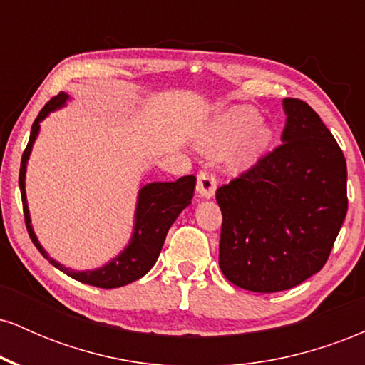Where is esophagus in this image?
Segmentation results:
<instances>
[{
	"label": "esophagus",
	"mask_w": 365,
	"mask_h": 365,
	"mask_svg": "<svg viewBox=\"0 0 365 365\" xmlns=\"http://www.w3.org/2000/svg\"><path fill=\"white\" fill-rule=\"evenodd\" d=\"M216 192V178L211 173V170H202L197 175V194L202 199H211Z\"/></svg>",
	"instance_id": "1"
}]
</instances>
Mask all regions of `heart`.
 <instances>
[{"instance_id": "obj_1", "label": "heart", "mask_w": 365, "mask_h": 365, "mask_svg": "<svg viewBox=\"0 0 365 365\" xmlns=\"http://www.w3.org/2000/svg\"><path fill=\"white\" fill-rule=\"evenodd\" d=\"M274 140V130L250 106H233L217 115L200 132L199 148L206 153H223L232 170L252 168Z\"/></svg>"}]
</instances>
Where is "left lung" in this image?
Instances as JSON below:
<instances>
[{
	"label": "left lung",
	"mask_w": 365,
	"mask_h": 365,
	"mask_svg": "<svg viewBox=\"0 0 365 365\" xmlns=\"http://www.w3.org/2000/svg\"><path fill=\"white\" fill-rule=\"evenodd\" d=\"M283 144L216 190L221 271L257 293L288 290L321 271L349 209L338 142L307 103L283 99Z\"/></svg>",
	"instance_id": "8db88e82"
}]
</instances>
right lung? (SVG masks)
<instances>
[{"mask_svg": "<svg viewBox=\"0 0 365 365\" xmlns=\"http://www.w3.org/2000/svg\"><path fill=\"white\" fill-rule=\"evenodd\" d=\"M70 99L68 94L60 92L58 96L49 101L41 110L34 123H32L31 137H29V144L24 150L22 163H20V175H19V185L22 192V202H24V215L25 225H27V232L31 240L34 242L41 254L53 264L54 267L68 274L70 278L77 279V282L92 284L98 288H118L125 284L135 282L149 273L150 267L154 266L161 252L163 244H165L166 233H168L170 226L175 223L180 212L187 206H190L192 197H194L195 188V177L194 175H187V177L178 178L177 182H153L148 185H142L137 195V206L135 216H133V232L130 237L127 247L118 255L106 262L104 266L98 269H87V271H75L70 267H65L44 250L41 242L37 240V235L32 228L31 223V212H29L27 195H25V173H27V161L31 158L32 145L39 135L41 121H43L49 113L60 110Z\"/></svg>", "mask_w": 365, "mask_h": 365, "instance_id": "right-lung-1", "label": "right lung"}]
</instances>
